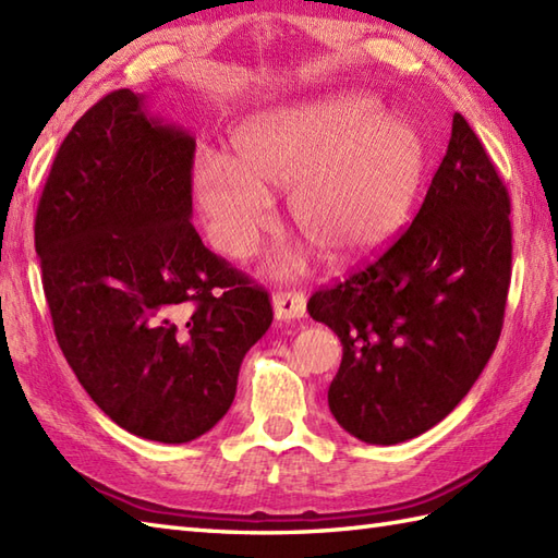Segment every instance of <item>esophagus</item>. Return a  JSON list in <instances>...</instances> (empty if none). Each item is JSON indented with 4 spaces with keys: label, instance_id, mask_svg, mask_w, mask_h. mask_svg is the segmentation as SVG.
<instances>
[{
    "label": "esophagus",
    "instance_id": "obj_1",
    "mask_svg": "<svg viewBox=\"0 0 558 558\" xmlns=\"http://www.w3.org/2000/svg\"><path fill=\"white\" fill-rule=\"evenodd\" d=\"M272 314L278 322H294L306 314V298L300 290H278L272 294Z\"/></svg>",
    "mask_w": 558,
    "mask_h": 558
}]
</instances>
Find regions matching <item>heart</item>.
Masks as SVG:
<instances>
[{
    "label": "heart",
    "mask_w": 558,
    "mask_h": 558,
    "mask_svg": "<svg viewBox=\"0 0 558 558\" xmlns=\"http://www.w3.org/2000/svg\"><path fill=\"white\" fill-rule=\"evenodd\" d=\"M424 170L417 129L366 93H336L252 117L234 134V160L201 153L192 194L222 256H252L270 228V194L290 192L292 228L330 266H352L402 232Z\"/></svg>",
    "instance_id": "obj_1"
}]
</instances>
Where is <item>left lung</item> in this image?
<instances>
[{
  "instance_id": "obj_1",
  "label": "left lung",
  "mask_w": 558,
  "mask_h": 558,
  "mask_svg": "<svg viewBox=\"0 0 558 558\" xmlns=\"http://www.w3.org/2000/svg\"><path fill=\"white\" fill-rule=\"evenodd\" d=\"M511 198L462 114L410 228L374 264L312 294L342 342L328 388L338 424L393 446L432 429L499 342L511 286Z\"/></svg>"
}]
</instances>
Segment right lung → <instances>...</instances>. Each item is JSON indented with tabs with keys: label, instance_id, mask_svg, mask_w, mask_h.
Masks as SVG:
<instances>
[{
	"label": "right lung",
	"instance_id": "1",
	"mask_svg": "<svg viewBox=\"0 0 558 558\" xmlns=\"http://www.w3.org/2000/svg\"><path fill=\"white\" fill-rule=\"evenodd\" d=\"M196 141L120 88L59 146L35 213V252L59 348L129 434L186 444L230 410L268 292L192 225Z\"/></svg>",
	"mask_w": 558,
	"mask_h": 558
}]
</instances>
